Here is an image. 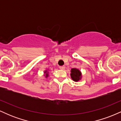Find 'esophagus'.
I'll return each mask as SVG.
<instances>
[{
	"label": "esophagus",
	"instance_id": "esophagus-1",
	"mask_svg": "<svg viewBox=\"0 0 121 121\" xmlns=\"http://www.w3.org/2000/svg\"><path fill=\"white\" fill-rule=\"evenodd\" d=\"M59 68L60 69H61V70H64L65 68V66H60L59 67Z\"/></svg>",
	"mask_w": 121,
	"mask_h": 121
}]
</instances>
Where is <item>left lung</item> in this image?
Segmentation results:
<instances>
[{
    "instance_id": "obj_1",
    "label": "left lung",
    "mask_w": 121,
    "mask_h": 121,
    "mask_svg": "<svg viewBox=\"0 0 121 121\" xmlns=\"http://www.w3.org/2000/svg\"><path fill=\"white\" fill-rule=\"evenodd\" d=\"M70 77L75 82H78L82 79L81 72L77 68H72L70 70Z\"/></svg>"
}]
</instances>
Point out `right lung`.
<instances>
[{"mask_svg": "<svg viewBox=\"0 0 121 121\" xmlns=\"http://www.w3.org/2000/svg\"><path fill=\"white\" fill-rule=\"evenodd\" d=\"M44 76H45V78H48L49 77V69H47V70L44 71Z\"/></svg>", "mask_w": 121, "mask_h": 121, "instance_id": "add662e5", "label": "right lung"}]
</instances>
